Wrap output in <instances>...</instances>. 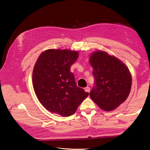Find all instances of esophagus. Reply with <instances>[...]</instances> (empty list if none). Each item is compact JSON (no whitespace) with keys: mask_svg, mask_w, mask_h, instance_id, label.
<instances>
[{"mask_svg":"<svg viewBox=\"0 0 150 150\" xmlns=\"http://www.w3.org/2000/svg\"><path fill=\"white\" fill-rule=\"evenodd\" d=\"M84 90H85L86 92L89 93V91H90V88H89V87H86V88H84Z\"/></svg>","mask_w":150,"mask_h":150,"instance_id":"esophagus-1","label":"esophagus"}]
</instances>
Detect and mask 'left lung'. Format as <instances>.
Here are the masks:
<instances>
[{
    "mask_svg": "<svg viewBox=\"0 0 150 150\" xmlns=\"http://www.w3.org/2000/svg\"><path fill=\"white\" fill-rule=\"evenodd\" d=\"M89 62L95 81L91 98L102 110H114L130 93L132 79L128 68L115 56L102 51L92 53Z\"/></svg>",
    "mask_w": 150,
    "mask_h": 150,
    "instance_id": "left-lung-1",
    "label": "left lung"
}]
</instances>
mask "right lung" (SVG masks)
<instances>
[{"instance_id":"obj_1","label":"right lung","mask_w":150,"mask_h":150,"mask_svg":"<svg viewBox=\"0 0 150 150\" xmlns=\"http://www.w3.org/2000/svg\"><path fill=\"white\" fill-rule=\"evenodd\" d=\"M78 51L48 49L40 54L34 66L33 84L42 105L49 111L69 116L89 93L76 85L71 66L78 59Z\"/></svg>"}]
</instances>
